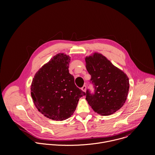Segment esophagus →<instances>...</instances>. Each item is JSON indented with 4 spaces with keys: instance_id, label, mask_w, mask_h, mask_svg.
Wrapping results in <instances>:
<instances>
[{
    "instance_id": "34e87169",
    "label": "esophagus",
    "mask_w": 155,
    "mask_h": 155,
    "mask_svg": "<svg viewBox=\"0 0 155 155\" xmlns=\"http://www.w3.org/2000/svg\"><path fill=\"white\" fill-rule=\"evenodd\" d=\"M86 89H87V87H86V85H84V86L82 87V90L83 91L85 92V91H86Z\"/></svg>"
}]
</instances>
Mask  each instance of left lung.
I'll use <instances>...</instances> for the list:
<instances>
[{
  "label": "left lung",
  "mask_w": 155,
  "mask_h": 155,
  "mask_svg": "<svg viewBox=\"0 0 155 155\" xmlns=\"http://www.w3.org/2000/svg\"><path fill=\"white\" fill-rule=\"evenodd\" d=\"M86 67L91 76L94 92L86 91V100L97 113L107 116L120 109L129 91L128 76L100 54L86 57Z\"/></svg>",
  "instance_id": "8db88e82"
}]
</instances>
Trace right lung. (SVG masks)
Returning <instances> with one entry per match:
<instances>
[{"label": "right lung", "instance_id": "add662e5", "mask_svg": "<svg viewBox=\"0 0 155 155\" xmlns=\"http://www.w3.org/2000/svg\"><path fill=\"white\" fill-rule=\"evenodd\" d=\"M70 61L68 56L57 54L36 73L31 83V95L36 108L52 120L70 117L79 98L86 95L69 73Z\"/></svg>", "mask_w": 155, "mask_h": 155}]
</instances>
